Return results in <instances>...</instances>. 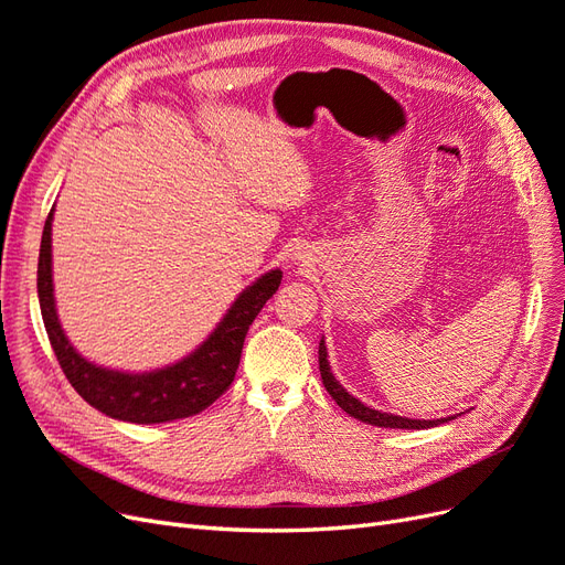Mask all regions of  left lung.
Listing matches in <instances>:
<instances>
[{
	"label": "left lung",
	"instance_id": "8db88e82",
	"mask_svg": "<svg viewBox=\"0 0 565 565\" xmlns=\"http://www.w3.org/2000/svg\"><path fill=\"white\" fill-rule=\"evenodd\" d=\"M318 363H320V377H322L324 388H328L332 401H334L341 409H344V413H347L349 417H355V419H361V422L372 424V426H384V429H431V426H438V424H443V422L455 419V417H440V419H407V417L388 415V413H382V409L367 407L365 403L353 398L351 393L334 380V374H332L330 363H328V347H324L322 339H320V347H318Z\"/></svg>",
	"mask_w": 565,
	"mask_h": 565
}]
</instances>
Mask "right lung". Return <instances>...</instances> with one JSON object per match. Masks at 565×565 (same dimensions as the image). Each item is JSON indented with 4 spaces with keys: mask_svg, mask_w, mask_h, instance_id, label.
<instances>
[{
    "mask_svg": "<svg viewBox=\"0 0 565 565\" xmlns=\"http://www.w3.org/2000/svg\"><path fill=\"white\" fill-rule=\"evenodd\" d=\"M51 221H54V210L49 212L42 233L38 297L51 349L73 388L98 413L131 424L183 419L210 407L233 384L249 324L259 316L264 303L276 295L282 270H268L243 289L228 313L216 324V330L183 361L139 374L108 370L82 358L67 341L58 322L54 278H51Z\"/></svg>",
    "mask_w": 565,
    "mask_h": 565,
    "instance_id": "right-lung-1",
    "label": "right lung"
}]
</instances>
